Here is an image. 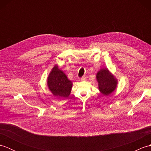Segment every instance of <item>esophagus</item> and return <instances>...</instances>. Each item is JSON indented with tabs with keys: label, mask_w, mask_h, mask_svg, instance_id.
<instances>
[{
	"label": "esophagus",
	"mask_w": 151,
	"mask_h": 151,
	"mask_svg": "<svg viewBox=\"0 0 151 151\" xmlns=\"http://www.w3.org/2000/svg\"><path fill=\"white\" fill-rule=\"evenodd\" d=\"M86 78H87V77H86V76H82V77L81 78V80L82 81H86Z\"/></svg>",
	"instance_id": "34e87169"
}]
</instances>
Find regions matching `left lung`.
Returning <instances> with one entry per match:
<instances>
[{
	"mask_svg": "<svg viewBox=\"0 0 151 151\" xmlns=\"http://www.w3.org/2000/svg\"><path fill=\"white\" fill-rule=\"evenodd\" d=\"M99 89L102 95L107 96L113 92L117 85V79L107 69H102L97 73Z\"/></svg>",
	"mask_w": 151,
	"mask_h": 151,
	"instance_id": "obj_1",
	"label": "left lung"
}]
</instances>
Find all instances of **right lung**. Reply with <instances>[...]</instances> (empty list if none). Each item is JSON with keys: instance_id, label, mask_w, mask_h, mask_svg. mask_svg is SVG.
Here are the masks:
<instances>
[{"instance_id": "obj_1", "label": "right lung", "mask_w": 151, "mask_h": 151, "mask_svg": "<svg viewBox=\"0 0 151 151\" xmlns=\"http://www.w3.org/2000/svg\"><path fill=\"white\" fill-rule=\"evenodd\" d=\"M47 85L54 96L67 97L71 91L73 83L57 65L51 70L47 78Z\"/></svg>"}]
</instances>
